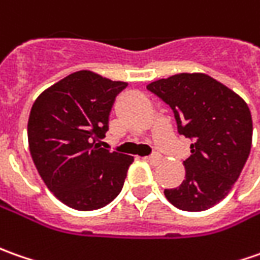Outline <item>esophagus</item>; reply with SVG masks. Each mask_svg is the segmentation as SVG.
I'll list each match as a JSON object with an SVG mask.
<instances>
[{
    "label": "esophagus",
    "mask_w": 260,
    "mask_h": 260,
    "mask_svg": "<svg viewBox=\"0 0 260 260\" xmlns=\"http://www.w3.org/2000/svg\"><path fill=\"white\" fill-rule=\"evenodd\" d=\"M147 159L149 161V162H152V164H155V162H158L159 159H161V155L159 154H152V155H149V157H147Z\"/></svg>",
    "instance_id": "obj_1"
}]
</instances>
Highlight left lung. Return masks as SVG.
I'll use <instances>...</instances> for the list:
<instances>
[{"instance_id": "1", "label": "left lung", "mask_w": 260, "mask_h": 260, "mask_svg": "<svg viewBox=\"0 0 260 260\" xmlns=\"http://www.w3.org/2000/svg\"><path fill=\"white\" fill-rule=\"evenodd\" d=\"M173 109L180 135L190 138L185 180L164 190L177 209L203 211L221 202L236 183L252 147V115L246 102L216 79L180 73L147 86Z\"/></svg>"}]
</instances>
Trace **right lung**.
<instances>
[{"mask_svg":"<svg viewBox=\"0 0 260 260\" xmlns=\"http://www.w3.org/2000/svg\"><path fill=\"white\" fill-rule=\"evenodd\" d=\"M126 86L80 70L32 105L27 128L32 161L47 188L72 209L105 207L123 187L134 158L96 142L109 129L115 99Z\"/></svg>","mask_w":260,"mask_h":260,"instance_id":"right-lung-1","label":"right lung"}]
</instances>
